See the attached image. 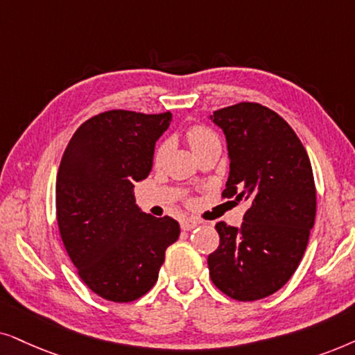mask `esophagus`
<instances>
[{
    "label": "esophagus",
    "mask_w": 355,
    "mask_h": 355,
    "mask_svg": "<svg viewBox=\"0 0 355 355\" xmlns=\"http://www.w3.org/2000/svg\"><path fill=\"white\" fill-rule=\"evenodd\" d=\"M180 225H182L183 230H193V229H195V227L200 225V220H196V219H183Z\"/></svg>",
    "instance_id": "esophagus-1"
}]
</instances>
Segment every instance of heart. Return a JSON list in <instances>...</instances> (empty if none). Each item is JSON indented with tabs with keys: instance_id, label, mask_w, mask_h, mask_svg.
<instances>
[{
	"instance_id": "obj_1",
	"label": "heart",
	"mask_w": 355,
	"mask_h": 355,
	"mask_svg": "<svg viewBox=\"0 0 355 355\" xmlns=\"http://www.w3.org/2000/svg\"><path fill=\"white\" fill-rule=\"evenodd\" d=\"M185 139L187 143L190 144L193 153H196V150L205 148V146L217 141V136L214 135V131H211L205 125H191L185 130ZM164 154H165V144H160L159 148L155 149L154 159L160 160L164 157Z\"/></svg>"
}]
</instances>
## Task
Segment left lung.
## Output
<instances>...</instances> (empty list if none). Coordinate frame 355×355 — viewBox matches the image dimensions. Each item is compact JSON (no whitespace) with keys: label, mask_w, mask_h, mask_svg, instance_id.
Segmentation results:
<instances>
[{"label":"left lung","mask_w":355,"mask_h":355,"mask_svg":"<svg viewBox=\"0 0 355 355\" xmlns=\"http://www.w3.org/2000/svg\"><path fill=\"white\" fill-rule=\"evenodd\" d=\"M227 139L229 180L222 198L245 201L242 227L217 222L219 247L207 257L222 294L253 302L295 272L315 224L316 188L309 154L284 118L257 102L212 113Z\"/></svg>","instance_id":"left-lung-1"}]
</instances>
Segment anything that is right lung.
<instances>
[{"label":"right lung","instance_id":"add662e5","mask_svg":"<svg viewBox=\"0 0 355 355\" xmlns=\"http://www.w3.org/2000/svg\"><path fill=\"white\" fill-rule=\"evenodd\" d=\"M172 113L108 110L84 121L56 175V220L79 277L102 299L126 304L153 289L180 225L136 206L135 183L153 168Z\"/></svg>","mask_w":355,"mask_h":355}]
</instances>
